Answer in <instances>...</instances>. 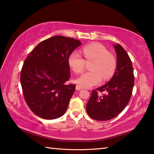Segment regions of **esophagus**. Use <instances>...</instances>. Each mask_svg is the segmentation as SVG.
<instances>
[{"instance_id":"esophagus-1","label":"esophagus","mask_w":154,"mask_h":154,"mask_svg":"<svg viewBox=\"0 0 154 154\" xmlns=\"http://www.w3.org/2000/svg\"><path fill=\"white\" fill-rule=\"evenodd\" d=\"M82 89H83V88L81 87L80 85H76V90H82Z\"/></svg>"}]
</instances>
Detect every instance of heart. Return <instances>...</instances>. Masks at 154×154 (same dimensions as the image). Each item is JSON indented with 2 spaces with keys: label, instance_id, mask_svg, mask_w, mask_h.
I'll return each mask as SVG.
<instances>
[{
  "label": "heart",
  "instance_id": "heart-1",
  "mask_svg": "<svg viewBox=\"0 0 154 154\" xmlns=\"http://www.w3.org/2000/svg\"><path fill=\"white\" fill-rule=\"evenodd\" d=\"M82 51L86 61L92 62L90 66L91 71L78 78V84L83 88H91L99 84L103 77L107 80L113 76L116 70L117 60L105 46L98 43H92L83 46ZM68 63L76 74L82 73L85 70V61L77 51L71 52L68 58Z\"/></svg>",
  "mask_w": 154,
  "mask_h": 154
}]
</instances>
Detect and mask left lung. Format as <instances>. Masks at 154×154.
<instances>
[{
  "mask_svg": "<svg viewBox=\"0 0 154 154\" xmlns=\"http://www.w3.org/2000/svg\"><path fill=\"white\" fill-rule=\"evenodd\" d=\"M117 54V68L113 77L103 86L92 90L86 105L90 118L107 121L124 110L131 97L134 77L132 64L128 54L119 45H113ZM98 91H105L100 95Z\"/></svg>",
  "mask_w": 154,
  "mask_h": 154,
  "instance_id": "obj_1",
  "label": "left lung"
}]
</instances>
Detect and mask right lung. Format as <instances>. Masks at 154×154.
<instances>
[{"label":"right lung","instance_id":"obj_1","mask_svg":"<svg viewBox=\"0 0 154 154\" xmlns=\"http://www.w3.org/2000/svg\"><path fill=\"white\" fill-rule=\"evenodd\" d=\"M82 43L73 38L54 36L43 41L24 60L20 82L26 102L36 116L45 119L65 113L75 90L69 81L68 58Z\"/></svg>","mask_w":154,"mask_h":154}]
</instances>
